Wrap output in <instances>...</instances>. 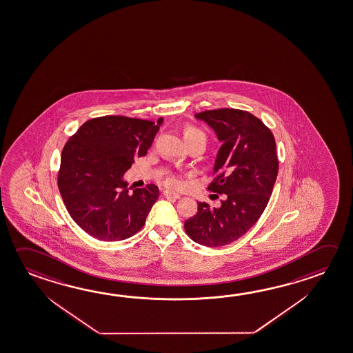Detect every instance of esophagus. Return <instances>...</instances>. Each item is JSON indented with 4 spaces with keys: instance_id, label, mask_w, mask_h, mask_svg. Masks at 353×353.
<instances>
[{
    "instance_id": "obj_1",
    "label": "esophagus",
    "mask_w": 353,
    "mask_h": 353,
    "mask_svg": "<svg viewBox=\"0 0 353 353\" xmlns=\"http://www.w3.org/2000/svg\"><path fill=\"white\" fill-rule=\"evenodd\" d=\"M162 196L166 198H176V199H179V198L181 197L179 193L172 191H163L162 192Z\"/></svg>"
}]
</instances>
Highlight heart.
I'll return each mask as SVG.
<instances>
[{
	"label": "heart",
	"instance_id": "b5f03b06",
	"mask_svg": "<svg viewBox=\"0 0 353 353\" xmlns=\"http://www.w3.org/2000/svg\"><path fill=\"white\" fill-rule=\"evenodd\" d=\"M192 137H202L205 139L203 131L199 130L198 128H194V126H192V125H185V129H183V137H185V140ZM168 183L171 185H179V179H176V177H172V179H168Z\"/></svg>",
	"mask_w": 353,
	"mask_h": 353
}]
</instances>
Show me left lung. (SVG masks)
<instances>
[{
	"label": "left lung",
	"mask_w": 353,
	"mask_h": 353,
	"mask_svg": "<svg viewBox=\"0 0 353 353\" xmlns=\"http://www.w3.org/2000/svg\"><path fill=\"white\" fill-rule=\"evenodd\" d=\"M194 117L210 125L222 143L210 190L225 198L216 208L198 202L185 230L201 245L223 247L245 234L265 210L278 176L276 145L272 131L250 112L216 109Z\"/></svg>",
	"instance_id": "1"
}]
</instances>
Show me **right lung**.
Wrapping results in <instances>:
<instances>
[{"label": "right lung", "instance_id": "add662e5", "mask_svg": "<svg viewBox=\"0 0 353 353\" xmlns=\"http://www.w3.org/2000/svg\"><path fill=\"white\" fill-rule=\"evenodd\" d=\"M162 121L101 117L88 120L69 137L58 188L69 214L88 234L124 241L143 228L159 187L148 185L130 194L124 174L135 157L148 154Z\"/></svg>", "mask_w": 353, "mask_h": 353}]
</instances>
